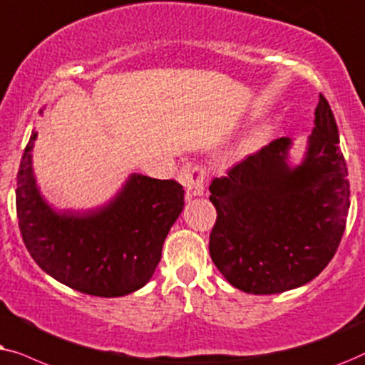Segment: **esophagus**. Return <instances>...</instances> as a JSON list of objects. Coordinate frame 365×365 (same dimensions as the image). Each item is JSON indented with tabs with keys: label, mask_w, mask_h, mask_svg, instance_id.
<instances>
[{
	"label": "esophagus",
	"mask_w": 365,
	"mask_h": 365,
	"mask_svg": "<svg viewBox=\"0 0 365 365\" xmlns=\"http://www.w3.org/2000/svg\"><path fill=\"white\" fill-rule=\"evenodd\" d=\"M183 178L187 180V198L202 197L205 192V168L203 167H185L182 170Z\"/></svg>",
	"instance_id": "esophagus-1"
}]
</instances>
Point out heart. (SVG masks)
Listing matches in <instances>:
<instances>
[{
  "label": "heart",
  "instance_id": "1",
  "mask_svg": "<svg viewBox=\"0 0 365 365\" xmlns=\"http://www.w3.org/2000/svg\"><path fill=\"white\" fill-rule=\"evenodd\" d=\"M267 133H269V125L267 123H260L259 126H255V128L250 132L249 137L245 138V147H250V145H255L257 142H260Z\"/></svg>",
  "mask_w": 365,
  "mask_h": 365
}]
</instances>
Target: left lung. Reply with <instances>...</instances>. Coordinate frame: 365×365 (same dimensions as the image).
I'll return each mask as SVG.
<instances>
[{"mask_svg": "<svg viewBox=\"0 0 365 365\" xmlns=\"http://www.w3.org/2000/svg\"><path fill=\"white\" fill-rule=\"evenodd\" d=\"M339 130L320 95L302 158L292 138H279L215 178L210 257L242 292L270 295L302 287L337 250L351 207Z\"/></svg>", "mask_w": 365, "mask_h": 365, "instance_id": "left-lung-1", "label": "left lung"}]
</instances>
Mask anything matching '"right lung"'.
I'll list each match as a JSON object with an SVG mask.
<instances>
[{
  "label": "right lung",
  "mask_w": 365,
  "mask_h": 365,
  "mask_svg": "<svg viewBox=\"0 0 365 365\" xmlns=\"http://www.w3.org/2000/svg\"><path fill=\"white\" fill-rule=\"evenodd\" d=\"M36 137L33 130L16 188L19 230L33 260L55 280L96 297H123L147 285L183 210V187L130 173L101 205L58 210L43 197L33 170Z\"/></svg>",
  "instance_id": "add662e5"
}]
</instances>
